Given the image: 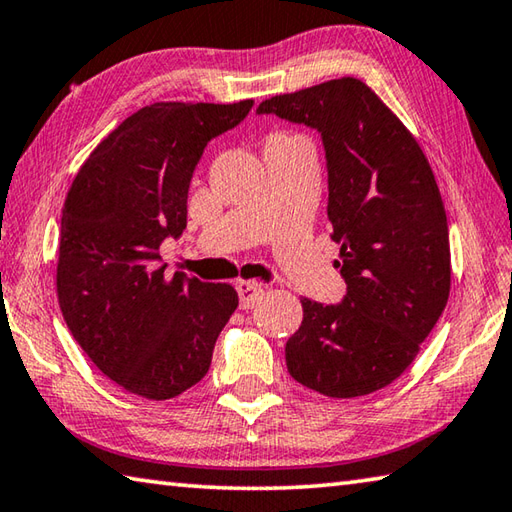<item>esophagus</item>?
<instances>
[{
    "label": "esophagus",
    "instance_id": "34e87169",
    "mask_svg": "<svg viewBox=\"0 0 512 512\" xmlns=\"http://www.w3.org/2000/svg\"><path fill=\"white\" fill-rule=\"evenodd\" d=\"M238 289V296H240V307L243 310H249V307H254L260 298L265 294V287L256 283V281H238L236 283Z\"/></svg>",
    "mask_w": 512,
    "mask_h": 512
}]
</instances>
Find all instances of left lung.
<instances>
[{
    "mask_svg": "<svg viewBox=\"0 0 512 512\" xmlns=\"http://www.w3.org/2000/svg\"><path fill=\"white\" fill-rule=\"evenodd\" d=\"M316 129L327 158V218L341 243V305L301 298L285 345L294 379L332 399L363 397L406 372L450 294L448 220L419 142L368 84L339 77L258 104Z\"/></svg>",
    "mask_w": 512,
    "mask_h": 512,
    "instance_id": "obj_1",
    "label": "left lung"
}]
</instances>
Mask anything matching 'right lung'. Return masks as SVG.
<instances>
[{"label":"right lung","instance_id":"right-lung-1","mask_svg":"<svg viewBox=\"0 0 512 512\" xmlns=\"http://www.w3.org/2000/svg\"><path fill=\"white\" fill-rule=\"evenodd\" d=\"M252 106H142L91 151L66 194L55 274L64 321L95 368L142 399L196 385L238 307L227 283L167 278L158 249L187 227L189 182L207 142Z\"/></svg>","mask_w":512,"mask_h":512}]
</instances>
